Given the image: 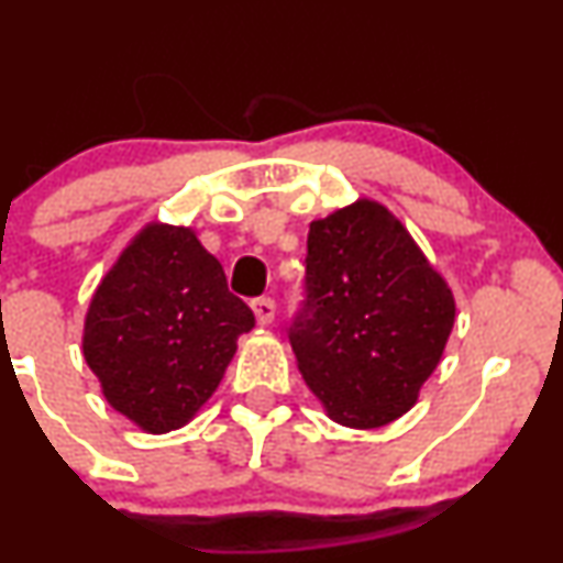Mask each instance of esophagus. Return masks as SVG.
<instances>
[{
    "instance_id": "esophagus-1",
    "label": "esophagus",
    "mask_w": 563,
    "mask_h": 563,
    "mask_svg": "<svg viewBox=\"0 0 563 563\" xmlns=\"http://www.w3.org/2000/svg\"><path fill=\"white\" fill-rule=\"evenodd\" d=\"M251 309H254L256 322H260L262 328H264V325H269V322L275 320V301H273V299H267V296H262V299H254V301H251Z\"/></svg>"
}]
</instances>
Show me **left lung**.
<instances>
[{
	"instance_id": "8db88e82",
	"label": "left lung",
	"mask_w": 563,
	"mask_h": 563,
	"mask_svg": "<svg viewBox=\"0 0 563 563\" xmlns=\"http://www.w3.org/2000/svg\"><path fill=\"white\" fill-rule=\"evenodd\" d=\"M455 322V296L384 203L309 224L307 301L288 339L328 418L378 429L418 402Z\"/></svg>"
}]
</instances>
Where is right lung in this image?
Instances as JSON below:
<instances>
[{
	"mask_svg": "<svg viewBox=\"0 0 563 563\" xmlns=\"http://www.w3.org/2000/svg\"><path fill=\"white\" fill-rule=\"evenodd\" d=\"M251 328L196 230L147 222L95 288L81 349L108 405L166 434L209 402Z\"/></svg>",
	"mask_w": 563,
	"mask_h": 563,
	"instance_id": "right-lung-1",
	"label": "right lung"
}]
</instances>
